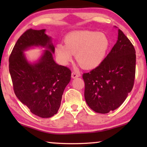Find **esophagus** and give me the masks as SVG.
I'll return each instance as SVG.
<instances>
[{
  "mask_svg": "<svg viewBox=\"0 0 147 147\" xmlns=\"http://www.w3.org/2000/svg\"><path fill=\"white\" fill-rule=\"evenodd\" d=\"M72 78H77V77H79L80 76V74H78V73H76L75 72H73L72 73Z\"/></svg>",
  "mask_w": 147,
  "mask_h": 147,
  "instance_id": "obj_1",
  "label": "esophagus"
}]
</instances>
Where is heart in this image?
<instances>
[{"mask_svg": "<svg viewBox=\"0 0 147 147\" xmlns=\"http://www.w3.org/2000/svg\"><path fill=\"white\" fill-rule=\"evenodd\" d=\"M65 45L59 43L55 53L61 64L66 65L73 60L75 54L76 61L86 69L97 67L108 54L110 42L102 32L83 30L74 32L65 37Z\"/></svg>", "mask_w": 147, "mask_h": 147, "instance_id": "b5f03b06", "label": "heart"}]
</instances>
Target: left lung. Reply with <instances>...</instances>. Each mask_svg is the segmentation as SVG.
I'll list each match as a JSON object with an SVG mask.
<instances>
[{
  "instance_id": "8db88e82",
  "label": "left lung",
  "mask_w": 147,
  "mask_h": 147,
  "mask_svg": "<svg viewBox=\"0 0 147 147\" xmlns=\"http://www.w3.org/2000/svg\"><path fill=\"white\" fill-rule=\"evenodd\" d=\"M136 62L133 45L119 29L117 41L104 61L82 75L84 96L89 108L99 113L118 108L133 88Z\"/></svg>"
}]
</instances>
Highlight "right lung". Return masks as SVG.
<instances>
[{"label": "right lung", "instance_id": "right-lung-1", "mask_svg": "<svg viewBox=\"0 0 147 147\" xmlns=\"http://www.w3.org/2000/svg\"><path fill=\"white\" fill-rule=\"evenodd\" d=\"M32 46L45 47L41 58L29 63L24 51ZM54 47L45 29H28L21 35L9 58V71L14 93L32 113L41 118L58 112L63 91L71 80V71L59 65L53 56Z\"/></svg>", "mask_w": 147, "mask_h": 147}]
</instances>
